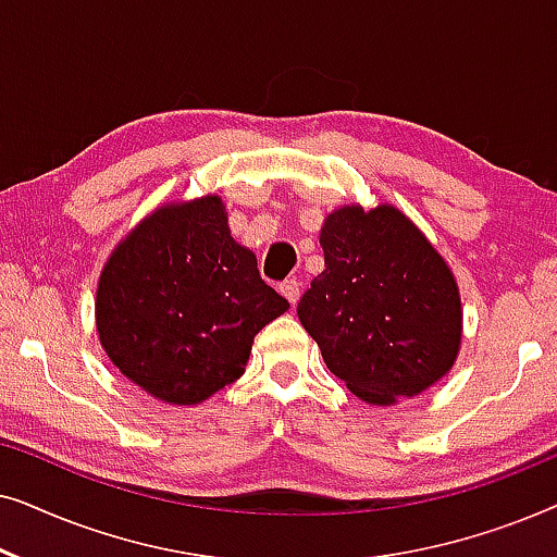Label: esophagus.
Returning a JSON list of instances; mask_svg holds the SVG:
<instances>
[{"label": "esophagus", "mask_w": 557, "mask_h": 557, "mask_svg": "<svg viewBox=\"0 0 557 557\" xmlns=\"http://www.w3.org/2000/svg\"><path fill=\"white\" fill-rule=\"evenodd\" d=\"M278 288H281V294H284L292 304L299 301V296H301V281L299 278H286Z\"/></svg>", "instance_id": "obj_1"}]
</instances>
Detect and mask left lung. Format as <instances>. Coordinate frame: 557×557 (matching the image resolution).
Listing matches in <instances>:
<instances>
[{
	"label": "left lung",
	"mask_w": 557,
	"mask_h": 557,
	"mask_svg": "<svg viewBox=\"0 0 557 557\" xmlns=\"http://www.w3.org/2000/svg\"><path fill=\"white\" fill-rule=\"evenodd\" d=\"M324 271L296 314L357 398H413L451 370L461 301L451 271L410 220L387 205L342 208L322 227Z\"/></svg>",
	"instance_id": "obj_1"
}]
</instances>
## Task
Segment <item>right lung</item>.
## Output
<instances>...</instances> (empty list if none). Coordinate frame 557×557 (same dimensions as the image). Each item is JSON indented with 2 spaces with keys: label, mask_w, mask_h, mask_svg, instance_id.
<instances>
[{
  "label": "right lung",
  "mask_w": 557,
  "mask_h": 557,
  "mask_svg": "<svg viewBox=\"0 0 557 557\" xmlns=\"http://www.w3.org/2000/svg\"><path fill=\"white\" fill-rule=\"evenodd\" d=\"M288 301L227 231L220 197L149 215L106 263L98 337L128 380L195 406L243 375L253 337Z\"/></svg>",
  "instance_id": "obj_1"
}]
</instances>
